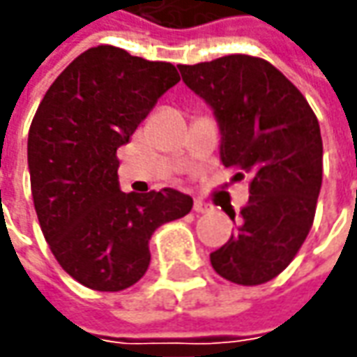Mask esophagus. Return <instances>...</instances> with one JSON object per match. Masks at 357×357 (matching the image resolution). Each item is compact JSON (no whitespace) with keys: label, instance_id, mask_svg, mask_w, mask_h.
<instances>
[{"label":"esophagus","instance_id":"obj_1","mask_svg":"<svg viewBox=\"0 0 357 357\" xmlns=\"http://www.w3.org/2000/svg\"><path fill=\"white\" fill-rule=\"evenodd\" d=\"M193 211H195V213H207V211H209V205H207L205 201H201V199H195V201H193Z\"/></svg>","mask_w":357,"mask_h":357}]
</instances>
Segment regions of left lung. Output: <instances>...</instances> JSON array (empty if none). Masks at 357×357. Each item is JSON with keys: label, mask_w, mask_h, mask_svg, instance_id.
Returning a JSON list of instances; mask_svg holds the SVG:
<instances>
[{"label": "left lung", "mask_w": 357, "mask_h": 357, "mask_svg": "<svg viewBox=\"0 0 357 357\" xmlns=\"http://www.w3.org/2000/svg\"><path fill=\"white\" fill-rule=\"evenodd\" d=\"M178 68L185 86L213 109L220 162L240 169L236 179L250 176L238 229L211 254V264L232 283H266L289 266L312 227L322 185L317 115L268 60L230 54Z\"/></svg>", "instance_id": "obj_1"}]
</instances>
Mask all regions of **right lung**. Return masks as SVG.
<instances>
[{
  "label": "right lung",
  "instance_id": "add662e5",
  "mask_svg": "<svg viewBox=\"0 0 357 357\" xmlns=\"http://www.w3.org/2000/svg\"><path fill=\"white\" fill-rule=\"evenodd\" d=\"M179 82L169 62L93 46L54 79L29 128L26 160L40 230L62 270L96 291L135 285L148 270V240L185 217L178 189L123 193L117 148Z\"/></svg>",
  "mask_w": 357,
  "mask_h": 357
}]
</instances>
